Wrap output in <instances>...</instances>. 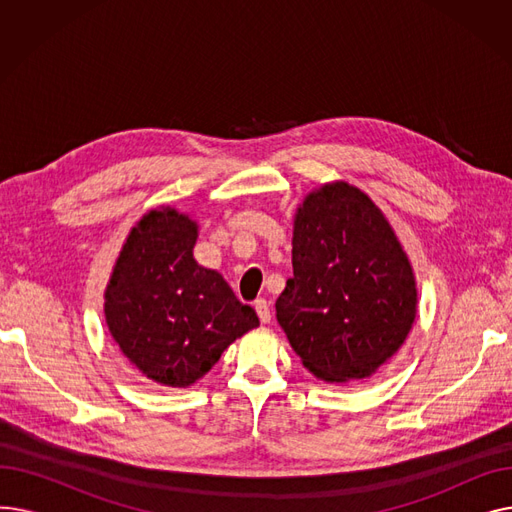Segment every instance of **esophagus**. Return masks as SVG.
I'll use <instances>...</instances> for the list:
<instances>
[{
	"label": "esophagus",
	"mask_w": 512,
	"mask_h": 512,
	"mask_svg": "<svg viewBox=\"0 0 512 512\" xmlns=\"http://www.w3.org/2000/svg\"><path fill=\"white\" fill-rule=\"evenodd\" d=\"M255 311H257V317L261 319V324H270V319H272L270 303H267L265 299H257L255 301Z\"/></svg>",
	"instance_id": "1"
}]
</instances>
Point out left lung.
Here are the masks:
<instances>
[{"label": "left lung", "instance_id": "obj_1", "mask_svg": "<svg viewBox=\"0 0 512 512\" xmlns=\"http://www.w3.org/2000/svg\"><path fill=\"white\" fill-rule=\"evenodd\" d=\"M417 280L384 211L346 180L321 184L292 220V278L276 301L290 346L317 380H365L405 344Z\"/></svg>", "mask_w": 512, "mask_h": 512}]
</instances>
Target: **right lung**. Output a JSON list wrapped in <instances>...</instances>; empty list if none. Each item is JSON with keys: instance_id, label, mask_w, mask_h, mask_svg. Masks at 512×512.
I'll list each match as a JSON object with an SVG mask.
<instances>
[{"instance_id": "1", "label": "right lung", "mask_w": 512, "mask_h": 512, "mask_svg": "<svg viewBox=\"0 0 512 512\" xmlns=\"http://www.w3.org/2000/svg\"><path fill=\"white\" fill-rule=\"evenodd\" d=\"M199 224L172 205L147 211L124 240L103 292L107 330L159 386L188 388L259 326L228 282L193 257Z\"/></svg>"}]
</instances>
